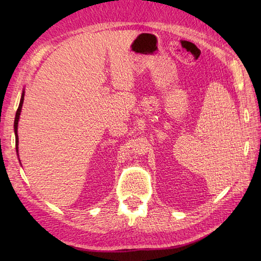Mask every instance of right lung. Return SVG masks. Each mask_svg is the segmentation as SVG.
<instances>
[{
  "label": "right lung",
  "mask_w": 261,
  "mask_h": 261,
  "mask_svg": "<svg viewBox=\"0 0 261 261\" xmlns=\"http://www.w3.org/2000/svg\"><path fill=\"white\" fill-rule=\"evenodd\" d=\"M23 99H24V91L22 92L21 99H20V104H19V108H18V110H16L15 119H14V134H15V146H16V151H18V145H19V138H18V122H19V119H20L21 109H22V104H23Z\"/></svg>",
  "instance_id": "add662e5"
}]
</instances>
